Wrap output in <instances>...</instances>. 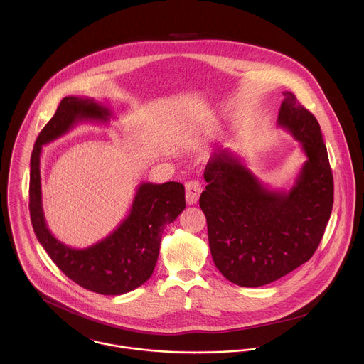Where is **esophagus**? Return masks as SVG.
Instances as JSON below:
<instances>
[{
	"instance_id": "esophagus-1",
	"label": "esophagus",
	"mask_w": 364,
	"mask_h": 364,
	"mask_svg": "<svg viewBox=\"0 0 364 364\" xmlns=\"http://www.w3.org/2000/svg\"><path fill=\"white\" fill-rule=\"evenodd\" d=\"M202 193V183L198 181H189L186 183V202L188 205H195Z\"/></svg>"
}]
</instances>
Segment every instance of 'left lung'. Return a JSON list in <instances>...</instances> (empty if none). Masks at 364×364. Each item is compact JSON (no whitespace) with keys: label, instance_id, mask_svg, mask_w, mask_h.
<instances>
[{"label":"left lung","instance_id":"1","mask_svg":"<svg viewBox=\"0 0 364 364\" xmlns=\"http://www.w3.org/2000/svg\"><path fill=\"white\" fill-rule=\"evenodd\" d=\"M277 124L307 156L294 185H263L228 150L210 156L199 205L215 267L242 287L269 284L311 259L333 205V178L319 123L293 92H283Z\"/></svg>","mask_w":364,"mask_h":364}]
</instances>
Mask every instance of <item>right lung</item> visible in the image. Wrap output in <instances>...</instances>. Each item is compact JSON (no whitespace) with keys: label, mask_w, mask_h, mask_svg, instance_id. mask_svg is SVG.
Wrapping results in <instances>:
<instances>
[{"label":"right lung","mask_w":364,"mask_h":364,"mask_svg":"<svg viewBox=\"0 0 364 364\" xmlns=\"http://www.w3.org/2000/svg\"><path fill=\"white\" fill-rule=\"evenodd\" d=\"M112 112L94 98L65 97L39 133L31 156L29 211L35 234L55 266L81 287L104 296H120L146 283L156 267L164 228L186 206L179 182H143L127 217L97 244L78 250L58 241L48 228L41 188L42 146L64 136L81 122L107 123Z\"/></svg>","instance_id":"add662e5"}]
</instances>
